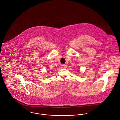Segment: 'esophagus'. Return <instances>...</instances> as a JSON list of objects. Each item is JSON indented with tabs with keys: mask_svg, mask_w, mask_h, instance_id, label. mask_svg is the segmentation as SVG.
Listing matches in <instances>:
<instances>
[{
	"mask_svg": "<svg viewBox=\"0 0 120 120\" xmlns=\"http://www.w3.org/2000/svg\"><path fill=\"white\" fill-rule=\"evenodd\" d=\"M66 67H67V66L65 64H62L61 65V68H65Z\"/></svg>",
	"mask_w": 120,
	"mask_h": 120,
	"instance_id": "1",
	"label": "esophagus"
}]
</instances>
